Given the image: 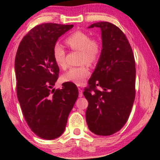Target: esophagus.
Wrapping results in <instances>:
<instances>
[{"label": "esophagus", "instance_id": "1", "mask_svg": "<svg viewBox=\"0 0 160 160\" xmlns=\"http://www.w3.org/2000/svg\"><path fill=\"white\" fill-rule=\"evenodd\" d=\"M78 91H79V97H82V95H83V92H82V89L79 88V89H78Z\"/></svg>", "mask_w": 160, "mask_h": 160}]
</instances>
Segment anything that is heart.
I'll return each instance as SVG.
<instances>
[{
    "label": "heart",
    "mask_w": 160,
    "mask_h": 160,
    "mask_svg": "<svg viewBox=\"0 0 160 160\" xmlns=\"http://www.w3.org/2000/svg\"><path fill=\"white\" fill-rule=\"evenodd\" d=\"M66 44L73 51H80V63H95L101 56L102 51V42L99 39H91L88 34L82 31H76L72 33L66 39ZM53 56L56 63L61 68L67 67L66 61V51L63 47L57 43L53 46ZM90 75V69L87 65L72 67L63 75V80L77 85L85 82Z\"/></svg>",
    "instance_id": "1"
}]
</instances>
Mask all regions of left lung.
Here are the masks:
<instances>
[{"instance_id":"left-lung-1","label":"left lung","mask_w":160,"mask_h":160,"mask_svg":"<svg viewBox=\"0 0 160 160\" xmlns=\"http://www.w3.org/2000/svg\"><path fill=\"white\" fill-rule=\"evenodd\" d=\"M93 28L101 29L102 51L83 92L88 101L86 121L91 132L107 136L120 131L128 119L135 95V63L131 45L118 27L100 22L88 27Z\"/></svg>"}]
</instances>
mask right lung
<instances>
[{
    "mask_svg": "<svg viewBox=\"0 0 160 160\" xmlns=\"http://www.w3.org/2000/svg\"><path fill=\"white\" fill-rule=\"evenodd\" d=\"M73 25L44 23L34 27L22 39L15 60L17 95L24 117L37 136L53 140L63 133L68 117L78 97L72 82L55 90L59 68L53 48Z\"/></svg>",
    "mask_w": 160,
    "mask_h": 160,
    "instance_id": "right-lung-1",
    "label": "right lung"
}]
</instances>
